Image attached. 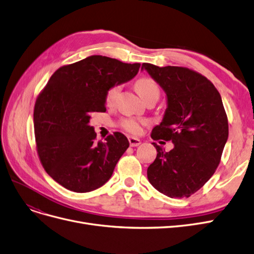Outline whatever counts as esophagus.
<instances>
[{
	"label": "esophagus",
	"mask_w": 254,
	"mask_h": 254,
	"mask_svg": "<svg viewBox=\"0 0 254 254\" xmlns=\"http://www.w3.org/2000/svg\"><path fill=\"white\" fill-rule=\"evenodd\" d=\"M128 140H129V144H130L131 147H136L140 144V139H138L136 137H133V136H129Z\"/></svg>",
	"instance_id": "obj_1"
}]
</instances>
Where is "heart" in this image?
<instances>
[{
  "label": "heart",
  "instance_id": "b5f03b06",
  "mask_svg": "<svg viewBox=\"0 0 254 254\" xmlns=\"http://www.w3.org/2000/svg\"><path fill=\"white\" fill-rule=\"evenodd\" d=\"M135 90L138 93V95L143 98L145 101L148 99H159L160 96V88L156 81L150 77L144 76L139 77L134 82ZM121 86L119 84H114L110 86L105 93L104 101L106 105H113L115 101L120 93ZM147 124V121L145 119L139 118H123L119 121V127L124 129L125 131L132 134H138L140 133L141 128L144 125Z\"/></svg>",
  "mask_w": 254,
  "mask_h": 254
}]
</instances>
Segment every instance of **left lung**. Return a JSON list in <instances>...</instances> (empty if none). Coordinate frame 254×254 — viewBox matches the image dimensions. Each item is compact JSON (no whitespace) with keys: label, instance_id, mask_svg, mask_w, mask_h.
Listing matches in <instances>:
<instances>
[{"label":"left lung","instance_id":"8db88e82","mask_svg":"<svg viewBox=\"0 0 254 254\" xmlns=\"http://www.w3.org/2000/svg\"><path fill=\"white\" fill-rule=\"evenodd\" d=\"M164 88L168 108L152 130L154 140H172L166 152L156 143L155 160L147 170L150 184L171 198H189L214 175L228 138V120L221 96L203 75L184 66L143 64Z\"/></svg>","mask_w":254,"mask_h":254}]
</instances>
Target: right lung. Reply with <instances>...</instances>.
I'll return each instance as SVG.
<instances>
[{"instance_id": "obj_1", "label": "right lung", "mask_w": 254, "mask_h": 254, "mask_svg": "<svg viewBox=\"0 0 254 254\" xmlns=\"http://www.w3.org/2000/svg\"><path fill=\"white\" fill-rule=\"evenodd\" d=\"M139 66L93 55L59 67L39 93L33 114L37 154L47 173L64 188L92 191L113 175L129 141L121 132L97 141L89 120L106 111V90L132 79Z\"/></svg>"}]
</instances>
